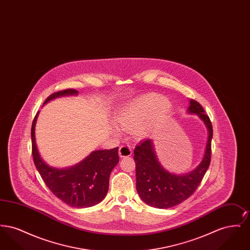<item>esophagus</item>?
Returning a JSON list of instances; mask_svg holds the SVG:
<instances>
[{"label":"esophagus","mask_w":250,"mask_h":250,"mask_svg":"<svg viewBox=\"0 0 250 250\" xmlns=\"http://www.w3.org/2000/svg\"><path fill=\"white\" fill-rule=\"evenodd\" d=\"M132 155V149L129 145H122L119 148L120 157H125Z\"/></svg>","instance_id":"obj_1"}]
</instances>
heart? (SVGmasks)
<instances>
[{
  "label": "heart",
  "instance_id": "obj_1",
  "mask_svg": "<svg viewBox=\"0 0 250 250\" xmlns=\"http://www.w3.org/2000/svg\"><path fill=\"white\" fill-rule=\"evenodd\" d=\"M170 109V103L157 94L143 95L120 111L118 122L125 130H134L138 138L151 134Z\"/></svg>",
  "mask_w": 250,
  "mask_h": 250
}]
</instances>
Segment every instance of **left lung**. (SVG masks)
I'll use <instances>...</instances> for the list:
<instances>
[{"label": "left lung", "instance_id": "1", "mask_svg": "<svg viewBox=\"0 0 250 250\" xmlns=\"http://www.w3.org/2000/svg\"><path fill=\"white\" fill-rule=\"evenodd\" d=\"M188 111L199 115L209 131L204 157L195 170L186 175H175L167 171L156 159L151 139L144 140L134 150L136 188L141 199L149 206L167 209L185 202L198 188L210 166L213 138L211 120L196 100L191 99Z\"/></svg>", "mask_w": 250, "mask_h": 250}]
</instances>
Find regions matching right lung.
<instances>
[{
	"label": "right lung",
	"mask_w": 250,
	"mask_h": 250,
	"mask_svg": "<svg viewBox=\"0 0 250 250\" xmlns=\"http://www.w3.org/2000/svg\"><path fill=\"white\" fill-rule=\"evenodd\" d=\"M75 89L55 92L45 100L62 95H77ZM36 113L31 129L32 154L34 162L44 183L61 201L75 208L91 207L101 202L108 189L109 175L119 162L118 147L110 150L95 151L77 166L66 169H58L48 166L40 157L36 148L35 126Z\"/></svg>",
	"instance_id": "obj_1"
}]
</instances>
